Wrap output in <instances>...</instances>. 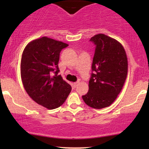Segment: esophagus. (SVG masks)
Returning a JSON list of instances; mask_svg holds the SVG:
<instances>
[{
  "label": "esophagus",
  "instance_id": "obj_1",
  "mask_svg": "<svg viewBox=\"0 0 149 149\" xmlns=\"http://www.w3.org/2000/svg\"><path fill=\"white\" fill-rule=\"evenodd\" d=\"M79 83H80V81H77L76 83H73V88H76V87L78 86V85L79 84Z\"/></svg>",
  "mask_w": 149,
  "mask_h": 149
}]
</instances>
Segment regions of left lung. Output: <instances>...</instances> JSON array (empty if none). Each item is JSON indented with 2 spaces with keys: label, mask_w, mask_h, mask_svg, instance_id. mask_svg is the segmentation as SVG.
<instances>
[{
  "label": "left lung",
  "mask_w": 149,
  "mask_h": 149,
  "mask_svg": "<svg viewBox=\"0 0 149 149\" xmlns=\"http://www.w3.org/2000/svg\"><path fill=\"white\" fill-rule=\"evenodd\" d=\"M96 45L92 61L89 90L83 100L96 109L109 107L122 90L127 76V57L123 46L116 39L103 33L91 38Z\"/></svg>",
  "instance_id": "obj_1"
}]
</instances>
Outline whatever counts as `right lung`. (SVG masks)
Listing matches in <instances>:
<instances>
[{
	"instance_id": "right-lung-1",
	"label": "right lung",
	"mask_w": 149,
	"mask_h": 149,
	"mask_svg": "<svg viewBox=\"0 0 149 149\" xmlns=\"http://www.w3.org/2000/svg\"><path fill=\"white\" fill-rule=\"evenodd\" d=\"M67 46L44 36L29 42L22 52L20 71L24 88L34 102L47 109L62 105L71 91V85L57 75L59 54Z\"/></svg>"
}]
</instances>
